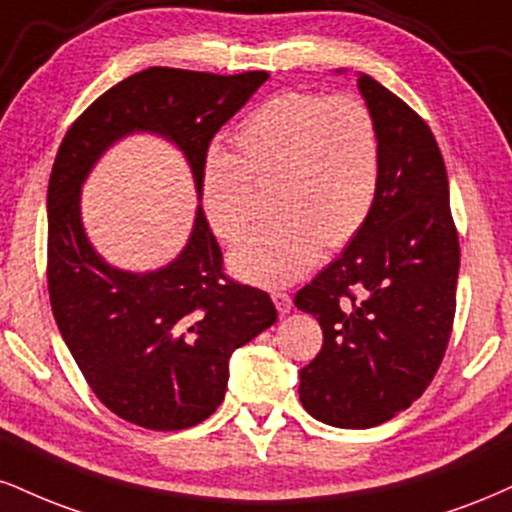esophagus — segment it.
I'll return each instance as SVG.
<instances>
[{
	"instance_id": "1",
	"label": "esophagus",
	"mask_w": 512,
	"mask_h": 512,
	"mask_svg": "<svg viewBox=\"0 0 512 512\" xmlns=\"http://www.w3.org/2000/svg\"><path fill=\"white\" fill-rule=\"evenodd\" d=\"M272 300H274L276 310H279V315H286V312H291L293 300H291V295H288V293L276 291V293H272Z\"/></svg>"
}]
</instances>
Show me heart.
Instances as JSON below:
<instances>
[{
  "label": "heart",
  "mask_w": 512,
  "mask_h": 512,
  "mask_svg": "<svg viewBox=\"0 0 512 512\" xmlns=\"http://www.w3.org/2000/svg\"><path fill=\"white\" fill-rule=\"evenodd\" d=\"M238 155L212 147L202 162L207 226L233 240L255 212V186L272 188L279 217L231 250V269L255 286H288L317 267L324 243L343 248L365 229L379 193L381 138L374 114L350 95L286 90L236 131Z\"/></svg>",
  "instance_id": "1"
}]
</instances>
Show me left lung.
I'll use <instances>...</instances> for the list:
<instances>
[{
	"label": "left lung",
	"mask_w": 512,
	"mask_h": 512,
	"mask_svg": "<svg viewBox=\"0 0 512 512\" xmlns=\"http://www.w3.org/2000/svg\"><path fill=\"white\" fill-rule=\"evenodd\" d=\"M357 88L381 138L379 193L365 229L295 307L322 326L300 369V403L331 427L367 429L410 408L432 384L455 317L460 243L432 128L362 73Z\"/></svg>",
	"instance_id": "left-lung-1"
}]
</instances>
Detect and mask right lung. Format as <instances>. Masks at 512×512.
<instances>
[{"label":"right lung","instance_id":"add662e5","mask_svg":"<svg viewBox=\"0 0 512 512\" xmlns=\"http://www.w3.org/2000/svg\"><path fill=\"white\" fill-rule=\"evenodd\" d=\"M267 78L152 66L97 97L59 145L47 188L49 303L92 393L138 427L207 420L224 400L231 353L276 322V307L224 274L202 207L174 262L147 274L109 267L83 231L80 186L107 147L147 131L186 155L200 193L209 143Z\"/></svg>","mask_w":512,"mask_h":512}]
</instances>
